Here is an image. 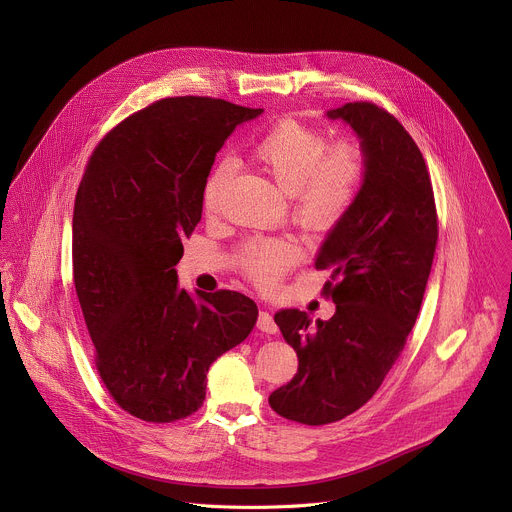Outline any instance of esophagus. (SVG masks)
Listing matches in <instances>:
<instances>
[{
  "label": "esophagus",
  "instance_id": "esophagus-1",
  "mask_svg": "<svg viewBox=\"0 0 512 512\" xmlns=\"http://www.w3.org/2000/svg\"><path fill=\"white\" fill-rule=\"evenodd\" d=\"M257 328L265 334H275L277 332V324L273 320V316L269 312H259V318H257Z\"/></svg>",
  "mask_w": 512,
  "mask_h": 512
}]
</instances>
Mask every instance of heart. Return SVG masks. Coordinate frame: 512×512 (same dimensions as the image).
<instances>
[{
    "mask_svg": "<svg viewBox=\"0 0 512 512\" xmlns=\"http://www.w3.org/2000/svg\"><path fill=\"white\" fill-rule=\"evenodd\" d=\"M253 160L291 194V214L308 231H328L354 204L367 174L360 143L338 139L328 143L320 127L294 117L275 121L253 143ZM235 176V162L218 160L202 186V206L214 212ZM241 271L259 287H273L300 259L289 239H253L237 255Z\"/></svg>",
    "mask_w": 512,
    "mask_h": 512,
    "instance_id": "b5f03b06",
    "label": "heart"
}]
</instances>
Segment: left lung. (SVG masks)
Returning a JSON list of instances; mask_svg holds the SVG:
<instances>
[{
  "mask_svg": "<svg viewBox=\"0 0 512 512\" xmlns=\"http://www.w3.org/2000/svg\"><path fill=\"white\" fill-rule=\"evenodd\" d=\"M328 117L356 131L367 174L316 259V269L332 271L324 296L336 304L334 316L312 326L300 310L275 314L298 373L269 405L304 425L340 421L379 391L417 320L437 245L431 178L405 127L369 101Z\"/></svg>",
  "mask_w": 512,
  "mask_h": 512,
  "instance_id": "left-lung-1",
  "label": "left lung"
}]
</instances>
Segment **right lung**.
Returning <instances> with one entry per match:
<instances>
[{"label":"right lung","mask_w":512,"mask_h":512,"mask_svg":"<svg viewBox=\"0 0 512 512\" xmlns=\"http://www.w3.org/2000/svg\"><path fill=\"white\" fill-rule=\"evenodd\" d=\"M263 109L170 97L115 125L91 154L72 214V279L115 403L172 423L200 409L210 364L243 342L257 304L231 289L178 287L216 152Z\"/></svg>","instance_id":"obj_1"}]
</instances>
